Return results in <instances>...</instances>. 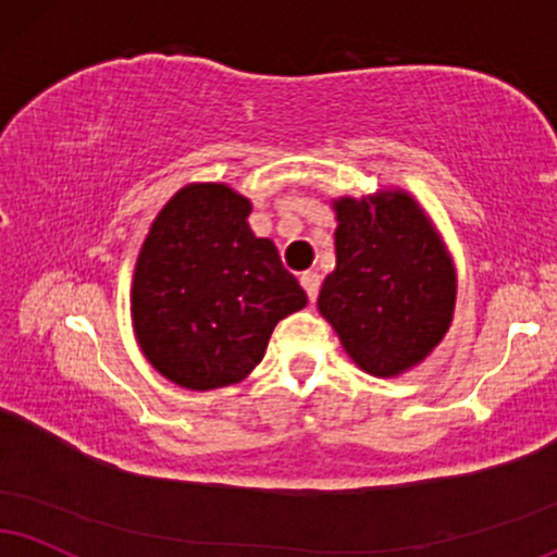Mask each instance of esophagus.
Listing matches in <instances>:
<instances>
[{
  "label": "esophagus",
  "instance_id": "esophagus-1",
  "mask_svg": "<svg viewBox=\"0 0 557 557\" xmlns=\"http://www.w3.org/2000/svg\"><path fill=\"white\" fill-rule=\"evenodd\" d=\"M301 289L307 292V299L314 301L318 299V292H320V276L318 273H301Z\"/></svg>",
  "mask_w": 557,
  "mask_h": 557
}]
</instances>
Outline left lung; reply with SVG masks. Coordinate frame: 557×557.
Returning a JSON list of instances; mask_svg holds the SVG:
<instances>
[{"label": "left lung", "instance_id": "1", "mask_svg": "<svg viewBox=\"0 0 557 557\" xmlns=\"http://www.w3.org/2000/svg\"><path fill=\"white\" fill-rule=\"evenodd\" d=\"M335 268L318 310L361 372L393 380L421 367L449 333L457 268L434 219L405 188L338 196Z\"/></svg>", "mask_w": 557, "mask_h": 557}]
</instances>
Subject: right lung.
<instances>
[{"mask_svg":"<svg viewBox=\"0 0 557 557\" xmlns=\"http://www.w3.org/2000/svg\"><path fill=\"white\" fill-rule=\"evenodd\" d=\"M250 211L232 185L188 183L157 211L139 247L134 338L177 387L206 393L243 382L278 320L307 305L276 245L252 235Z\"/></svg>","mask_w":557,"mask_h":557,"instance_id":"obj_1","label":"right lung"}]
</instances>
